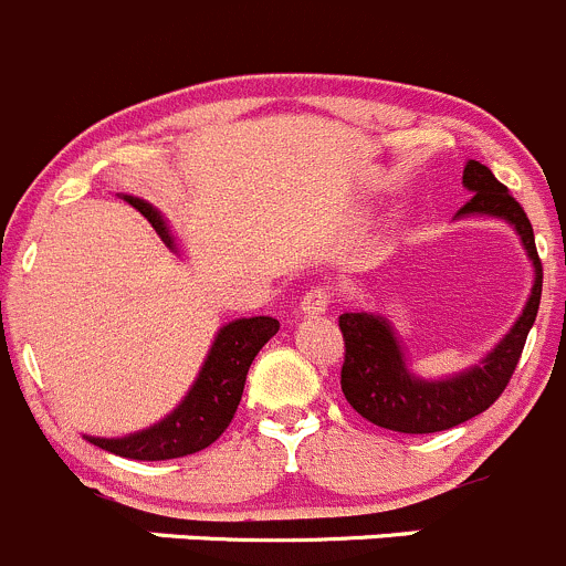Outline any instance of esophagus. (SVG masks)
Masks as SVG:
<instances>
[{"label":"esophagus","instance_id":"obj_1","mask_svg":"<svg viewBox=\"0 0 566 566\" xmlns=\"http://www.w3.org/2000/svg\"><path fill=\"white\" fill-rule=\"evenodd\" d=\"M328 304H332V295H328L326 290H323V287H312L310 293H306L304 298H301L298 312H301V315H304V317L326 315Z\"/></svg>","mask_w":566,"mask_h":566}]
</instances>
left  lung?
Instances as JSON below:
<instances>
[{
  "label": "left lung",
  "instance_id": "left-lung-1",
  "mask_svg": "<svg viewBox=\"0 0 566 566\" xmlns=\"http://www.w3.org/2000/svg\"><path fill=\"white\" fill-rule=\"evenodd\" d=\"M462 182L473 196L457 212V218L490 216L512 223L528 251V260L534 262V287L525 301L523 315L479 365L462 370L459 376L437 378V381L415 376L406 367L400 339L395 337L387 317L373 315V312L339 315V332L345 339L339 384H343L345 398L373 426L400 431V434H434L490 409L506 389L536 321V312H539L542 262L536 254L528 216L509 193L506 185L497 182L495 174L481 163L470 160L464 166Z\"/></svg>",
  "mask_w": 566,
  "mask_h": 566
}]
</instances>
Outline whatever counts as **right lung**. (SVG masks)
<instances>
[{
  "instance_id": "right-lung-1",
  "label": "right lung",
  "mask_w": 566,
  "mask_h": 566,
  "mask_svg": "<svg viewBox=\"0 0 566 566\" xmlns=\"http://www.w3.org/2000/svg\"><path fill=\"white\" fill-rule=\"evenodd\" d=\"M124 201H129L155 227V232L160 234L168 249H177L166 218L149 201L137 199V196H124ZM276 332L279 321L268 315L238 317V321L227 323L216 334V343H212L210 354L201 365L199 378L171 415L163 417L149 429L120 437V440L87 437V442H93L102 451L115 453V457L137 459V462H163V459H179L205 451L232 422L240 398H243L251 361Z\"/></svg>"
}]
</instances>
